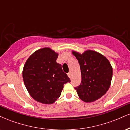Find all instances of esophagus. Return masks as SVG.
I'll use <instances>...</instances> for the list:
<instances>
[{"label":"esophagus","instance_id":"1","mask_svg":"<svg viewBox=\"0 0 130 130\" xmlns=\"http://www.w3.org/2000/svg\"><path fill=\"white\" fill-rule=\"evenodd\" d=\"M68 77H70V78H71V72H69L68 73Z\"/></svg>","mask_w":130,"mask_h":130}]
</instances>
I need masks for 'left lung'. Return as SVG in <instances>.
I'll return each instance as SVG.
<instances>
[{
  "label": "left lung",
  "instance_id": "obj_1",
  "mask_svg": "<svg viewBox=\"0 0 130 130\" xmlns=\"http://www.w3.org/2000/svg\"><path fill=\"white\" fill-rule=\"evenodd\" d=\"M80 65V84L74 89L83 101L93 102L106 93L111 85L112 68L105 57L92 50L83 54L73 51Z\"/></svg>",
  "mask_w": 130,
  "mask_h": 130
}]
</instances>
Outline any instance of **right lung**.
Here are the masks:
<instances>
[{"label":"right lung","instance_id":"1","mask_svg":"<svg viewBox=\"0 0 130 130\" xmlns=\"http://www.w3.org/2000/svg\"><path fill=\"white\" fill-rule=\"evenodd\" d=\"M58 54L49 47L34 53L26 61L22 77L27 90L37 101L52 104L59 96L64 84L70 79L57 63Z\"/></svg>","mask_w":130,"mask_h":130}]
</instances>
